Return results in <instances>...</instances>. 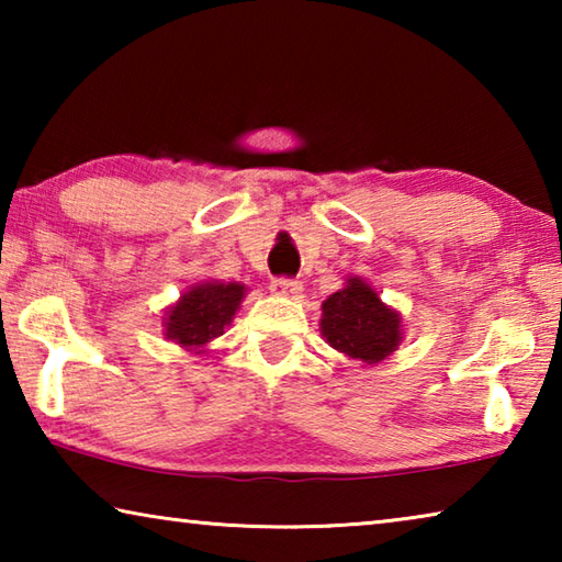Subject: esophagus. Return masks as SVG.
Returning <instances> with one entry per match:
<instances>
[{
	"label": "esophagus",
	"instance_id": "obj_1",
	"mask_svg": "<svg viewBox=\"0 0 562 562\" xmlns=\"http://www.w3.org/2000/svg\"><path fill=\"white\" fill-rule=\"evenodd\" d=\"M270 290H272V294H278V297H297V294L302 292V282L278 278V280H272Z\"/></svg>",
	"mask_w": 562,
	"mask_h": 562
}]
</instances>
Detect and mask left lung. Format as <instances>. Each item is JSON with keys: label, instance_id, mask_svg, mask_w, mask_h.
<instances>
[{"label": "left lung", "instance_id": "8db88e82", "mask_svg": "<svg viewBox=\"0 0 562 562\" xmlns=\"http://www.w3.org/2000/svg\"><path fill=\"white\" fill-rule=\"evenodd\" d=\"M319 331L331 349L361 364L389 359L404 339L402 315L384 304L372 284L357 274L322 302Z\"/></svg>", "mask_w": 562, "mask_h": 562}]
</instances>
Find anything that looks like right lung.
Masks as SVG:
<instances>
[{
  "mask_svg": "<svg viewBox=\"0 0 562 562\" xmlns=\"http://www.w3.org/2000/svg\"><path fill=\"white\" fill-rule=\"evenodd\" d=\"M247 288L243 282L203 280L190 284L178 302L164 312V335L186 351H207L240 310Z\"/></svg>",
  "mask_w": 562,
  "mask_h": 562,
  "instance_id": "obj_1",
  "label": "right lung"
}]
</instances>
